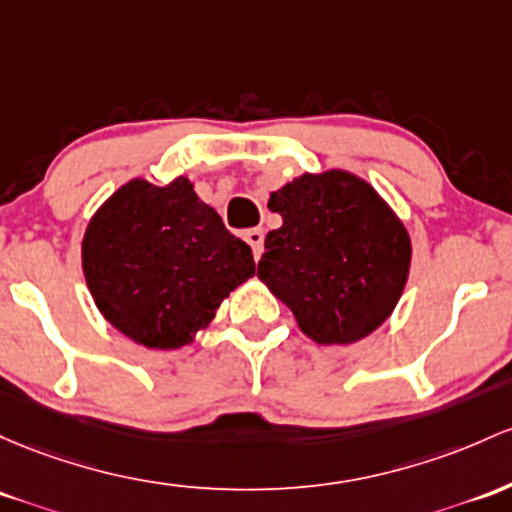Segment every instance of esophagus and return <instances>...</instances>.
<instances>
[{
	"label": "esophagus",
	"mask_w": 512,
	"mask_h": 512,
	"mask_svg": "<svg viewBox=\"0 0 512 512\" xmlns=\"http://www.w3.org/2000/svg\"><path fill=\"white\" fill-rule=\"evenodd\" d=\"M245 243L250 245L252 257H255V260H260V255H262V243H265V233H262L260 228L247 230V233H245Z\"/></svg>",
	"instance_id": "obj_1"
}]
</instances>
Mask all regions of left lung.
I'll use <instances>...</instances> for the list:
<instances>
[{"label":"left lung","instance_id":"1","mask_svg":"<svg viewBox=\"0 0 512 512\" xmlns=\"http://www.w3.org/2000/svg\"><path fill=\"white\" fill-rule=\"evenodd\" d=\"M282 216L257 265L318 345H352L391 318L411 272V235L396 211L355 172H303L269 194Z\"/></svg>","mask_w":512,"mask_h":512}]
</instances>
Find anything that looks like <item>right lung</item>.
I'll list each match as a JSON object with an SVG mask.
<instances>
[{"mask_svg":"<svg viewBox=\"0 0 512 512\" xmlns=\"http://www.w3.org/2000/svg\"><path fill=\"white\" fill-rule=\"evenodd\" d=\"M82 272L99 313L150 350H182L255 274L243 240L199 199L189 177L131 179L89 218Z\"/></svg>","mask_w":512,"mask_h":512,"instance_id":"obj_1","label":"right lung"}]
</instances>
